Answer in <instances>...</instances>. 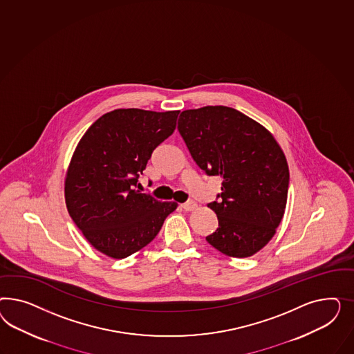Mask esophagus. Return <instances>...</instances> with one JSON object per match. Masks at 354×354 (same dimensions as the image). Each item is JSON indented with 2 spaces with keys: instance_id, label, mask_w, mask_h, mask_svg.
I'll use <instances>...</instances> for the list:
<instances>
[{
  "instance_id": "esophagus-1",
  "label": "esophagus",
  "mask_w": 354,
  "mask_h": 354,
  "mask_svg": "<svg viewBox=\"0 0 354 354\" xmlns=\"http://www.w3.org/2000/svg\"><path fill=\"white\" fill-rule=\"evenodd\" d=\"M182 207L185 210V212H192V210H194V209L197 207V204L191 200V201H188V203L183 204Z\"/></svg>"
}]
</instances>
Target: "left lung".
I'll return each mask as SVG.
<instances>
[{
	"label": "left lung",
	"mask_w": 354,
	"mask_h": 354,
	"mask_svg": "<svg viewBox=\"0 0 354 354\" xmlns=\"http://www.w3.org/2000/svg\"><path fill=\"white\" fill-rule=\"evenodd\" d=\"M178 129L193 161L222 178L207 204L218 228L206 241L225 256H253L275 235L284 215L290 170L277 140L258 122L227 106L184 110Z\"/></svg>",
	"instance_id": "8db88e82"
}]
</instances>
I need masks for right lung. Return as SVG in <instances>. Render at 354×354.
<instances>
[{"label":"right lung","mask_w":354,"mask_h":354,"mask_svg":"<svg viewBox=\"0 0 354 354\" xmlns=\"http://www.w3.org/2000/svg\"><path fill=\"white\" fill-rule=\"evenodd\" d=\"M179 113L117 109L97 119L76 147L66 206L92 247L109 257H129L148 245L178 206L135 187L153 150L171 136Z\"/></svg>","instance_id":"add662e5"}]
</instances>
